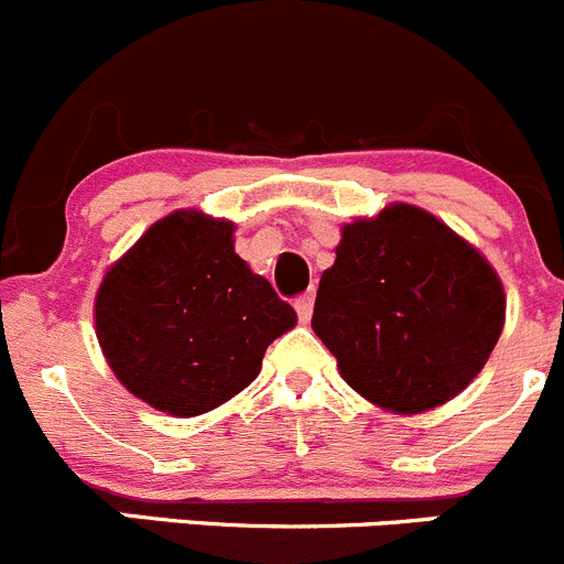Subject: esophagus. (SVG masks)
I'll list each match as a JSON object with an SVG mask.
<instances>
[{
    "instance_id": "34e87169",
    "label": "esophagus",
    "mask_w": 564,
    "mask_h": 564,
    "mask_svg": "<svg viewBox=\"0 0 564 564\" xmlns=\"http://www.w3.org/2000/svg\"><path fill=\"white\" fill-rule=\"evenodd\" d=\"M312 304H315V293H312V290H306L304 295H299V299H295V312H299V317L304 323L312 317Z\"/></svg>"
}]
</instances>
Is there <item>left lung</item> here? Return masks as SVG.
Wrapping results in <instances>:
<instances>
[{
    "label": "left lung",
    "mask_w": 564,
    "mask_h": 564,
    "mask_svg": "<svg viewBox=\"0 0 564 564\" xmlns=\"http://www.w3.org/2000/svg\"><path fill=\"white\" fill-rule=\"evenodd\" d=\"M505 306L501 280L469 241L427 210L394 203L343 227L312 328L361 398L420 414L482 370Z\"/></svg>",
    "instance_id": "8db88e82"
}]
</instances>
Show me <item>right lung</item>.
Here are the masks:
<instances>
[{"label": "right lung", "mask_w": 564, "mask_h": 564, "mask_svg": "<svg viewBox=\"0 0 564 564\" xmlns=\"http://www.w3.org/2000/svg\"><path fill=\"white\" fill-rule=\"evenodd\" d=\"M236 225L199 210L155 221L95 295V334L117 381L153 409L197 416L258 378L295 310L232 247Z\"/></svg>", "instance_id": "add662e5"}]
</instances>
